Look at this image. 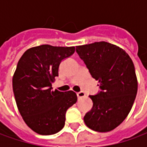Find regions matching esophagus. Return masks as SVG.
Here are the masks:
<instances>
[{
	"instance_id": "1",
	"label": "esophagus",
	"mask_w": 147,
	"mask_h": 147,
	"mask_svg": "<svg viewBox=\"0 0 147 147\" xmlns=\"http://www.w3.org/2000/svg\"><path fill=\"white\" fill-rule=\"evenodd\" d=\"M85 96H86V94H85V93L83 92V91L77 93V97H78L79 98H83V97H85Z\"/></svg>"
}]
</instances>
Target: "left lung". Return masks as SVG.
<instances>
[{"label":"left lung","instance_id":"obj_1","mask_svg":"<svg viewBox=\"0 0 147 147\" xmlns=\"http://www.w3.org/2000/svg\"><path fill=\"white\" fill-rule=\"evenodd\" d=\"M101 92L90 95L93 107L83 118L86 125L98 132L115 129L125 120L136 99L138 81L129 55L106 42L76 46Z\"/></svg>","mask_w":147,"mask_h":147}]
</instances>
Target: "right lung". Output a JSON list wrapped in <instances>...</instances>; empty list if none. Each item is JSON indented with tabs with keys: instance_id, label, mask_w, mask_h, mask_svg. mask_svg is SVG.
I'll return each instance as SVG.
<instances>
[{
	"instance_id": "obj_1",
	"label": "right lung",
	"mask_w": 147,
	"mask_h": 147,
	"mask_svg": "<svg viewBox=\"0 0 147 147\" xmlns=\"http://www.w3.org/2000/svg\"><path fill=\"white\" fill-rule=\"evenodd\" d=\"M75 46L42 45L27 49L12 77L17 108L24 122L34 132L53 135L64 126L65 113L77 102L72 90H52L62 60L75 53Z\"/></svg>"
}]
</instances>
